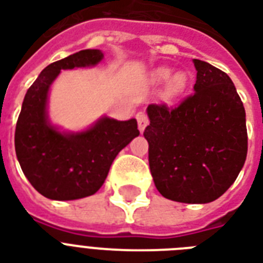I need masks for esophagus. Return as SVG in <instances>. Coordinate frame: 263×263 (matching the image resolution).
I'll list each match as a JSON object with an SVG mask.
<instances>
[{
  "label": "esophagus",
  "instance_id": "1",
  "mask_svg": "<svg viewBox=\"0 0 263 263\" xmlns=\"http://www.w3.org/2000/svg\"><path fill=\"white\" fill-rule=\"evenodd\" d=\"M136 120H138V127H139V131L143 132L144 128L147 127V124H148L147 115H146L144 111H139V113L136 115Z\"/></svg>",
  "mask_w": 263,
  "mask_h": 263
}]
</instances>
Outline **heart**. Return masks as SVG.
Masks as SVG:
<instances>
[{"mask_svg":"<svg viewBox=\"0 0 263 263\" xmlns=\"http://www.w3.org/2000/svg\"><path fill=\"white\" fill-rule=\"evenodd\" d=\"M156 76H157V79H160V80L168 79L169 76H171V71H169L168 68H160V69L156 72ZM185 82H187L185 76H184L183 73H177V75L173 76L172 88L175 91L181 90V88L185 86Z\"/></svg>","mask_w":263,"mask_h":263,"instance_id":"b5f03b06","label":"heart"}]
</instances>
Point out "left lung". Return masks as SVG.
Here are the masks:
<instances>
[{
    "mask_svg": "<svg viewBox=\"0 0 263 263\" xmlns=\"http://www.w3.org/2000/svg\"><path fill=\"white\" fill-rule=\"evenodd\" d=\"M194 92L176 106L152 103L148 165L157 190L181 203H209L236 180L247 157L246 111L225 72L194 60Z\"/></svg>",
    "mask_w": 263,
    "mask_h": 263,
    "instance_id": "obj_1",
    "label": "left lung"
}]
</instances>
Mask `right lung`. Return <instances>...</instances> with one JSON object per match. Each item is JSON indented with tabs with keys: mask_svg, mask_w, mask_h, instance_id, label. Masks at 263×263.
<instances>
[{
	"mask_svg": "<svg viewBox=\"0 0 263 263\" xmlns=\"http://www.w3.org/2000/svg\"><path fill=\"white\" fill-rule=\"evenodd\" d=\"M103 59L101 50H80L47 65L27 90L14 131L18 164L31 185L54 200L90 196L105 183L116 156L139 135L135 119L103 117L79 134H61L47 121L49 87L61 69L91 67Z\"/></svg>",
	"mask_w": 263,
	"mask_h": 263,
	"instance_id": "add662e5",
	"label": "right lung"
}]
</instances>
